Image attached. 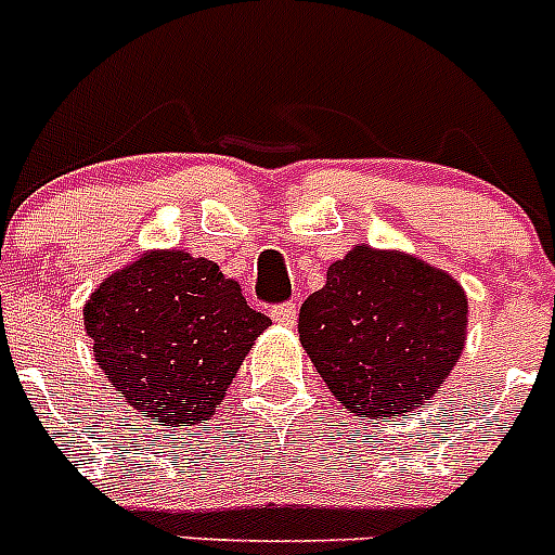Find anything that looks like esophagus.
<instances>
[{
	"label": "esophagus",
	"instance_id": "obj_1",
	"mask_svg": "<svg viewBox=\"0 0 555 555\" xmlns=\"http://www.w3.org/2000/svg\"><path fill=\"white\" fill-rule=\"evenodd\" d=\"M272 320L283 327H292L297 322V302H283L272 308Z\"/></svg>",
	"mask_w": 555,
	"mask_h": 555
}]
</instances>
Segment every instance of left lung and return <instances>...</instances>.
Segmentation results:
<instances>
[{
	"label": "left lung",
	"mask_w": 555,
	"mask_h": 555,
	"mask_svg": "<svg viewBox=\"0 0 555 555\" xmlns=\"http://www.w3.org/2000/svg\"><path fill=\"white\" fill-rule=\"evenodd\" d=\"M453 274L400 249L356 244L300 308V345L350 414L405 416L442 389L467 341Z\"/></svg>",
	"instance_id": "8db88e82"
}]
</instances>
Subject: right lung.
Here are the masks:
<instances>
[{"label": "right lung", "instance_id": "right-lung-1", "mask_svg": "<svg viewBox=\"0 0 555 555\" xmlns=\"http://www.w3.org/2000/svg\"><path fill=\"white\" fill-rule=\"evenodd\" d=\"M82 325L116 395L152 423L180 428L222 405L272 320L208 258L146 249L91 292Z\"/></svg>", "mask_w": 555, "mask_h": 555}]
</instances>
